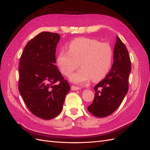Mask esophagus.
<instances>
[{"instance_id":"esophagus-1","label":"esophagus","mask_w":150,"mask_h":150,"mask_svg":"<svg viewBox=\"0 0 150 150\" xmlns=\"http://www.w3.org/2000/svg\"><path fill=\"white\" fill-rule=\"evenodd\" d=\"M80 88H81L80 87L75 86V85H71V89L72 90V91H76V90H79Z\"/></svg>"}]
</instances>
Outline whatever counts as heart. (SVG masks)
Returning <instances> with one entry per match:
<instances>
[{
    "instance_id": "b5f03b06",
    "label": "heart",
    "mask_w": 150,
    "mask_h": 150,
    "mask_svg": "<svg viewBox=\"0 0 150 150\" xmlns=\"http://www.w3.org/2000/svg\"><path fill=\"white\" fill-rule=\"evenodd\" d=\"M113 52L106 42L95 39L79 38L71 41L68 50H62L57 58L59 70L70 76L80 66L82 68L70 76V80L82 83L91 79L99 81L108 74L112 65Z\"/></svg>"
}]
</instances>
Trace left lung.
Listing matches in <instances>:
<instances>
[{"instance_id": "8db88e82", "label": "left lung", "mask_w": 150, "mask_h": 150, "mask_svg": "<svg viewBox=\"0 0 150 150\" xmlns=\"http://www.w3.org/2000/svg\"><path fill=\"white\" fill-rule=\"evenodd\" d=\"M114 59L110 71L93 87L95 97L87 109L94 116L104 117L112 114L128 91L131 63L126 46L118 36L114 46Z\"/></svg>"}]
</instances>
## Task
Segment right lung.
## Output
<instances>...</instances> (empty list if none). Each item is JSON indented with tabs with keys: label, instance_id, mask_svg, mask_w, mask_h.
<instances>
[{
	"label": "right lung",
	"instance_id": "obj_1",
	"mask_svg": "<svg viewBox=\"0 0 150 150\" xmlns=\"http://www.w3.org/2000/svg\"><path fill=\"white\" fill-rule=\"evenodd\" d=\"M58 33L41 32L24 47L20 58L19 91L28 109L45 120L61 112L70 86L54 63Z\"/></svg>",
	"mask_w": 150,
	"mask_h": 150
}]
</instances>
